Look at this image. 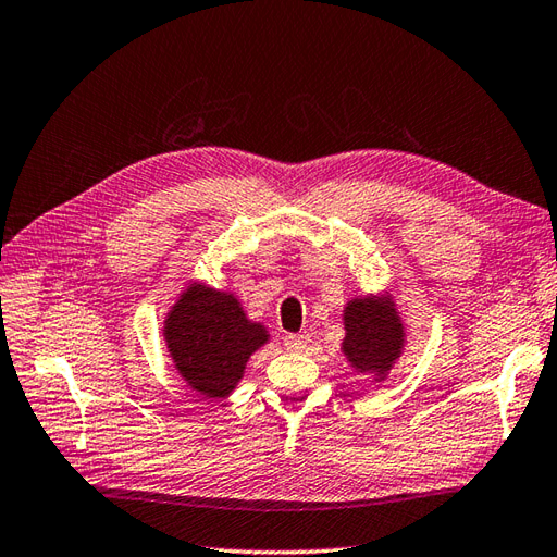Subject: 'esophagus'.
<instances>
[{
  "label": "esophagus",
  "mask_w": 557,
  "mask_h": 557,
  "mask_svg": "<svg viewBox=\"0 0 557 557\" xmlns=\"http://www.w3.org/2000/svg\"><path fill=\"white\" fill-rule=\"evenodd\" d=\"M310 343L308 333H289V336H284V347L292 349V352H300V349H306Z\"/></svg>",
  "instance_id": "1"
}]
</instances>
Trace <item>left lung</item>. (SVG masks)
Listing matches in <instances>:
<instances>
[{"label":"left lung","mask_w":557,"mask_h":557,"mask_svg":"<svg viewBox=\"0 0 557 557\" xmlns=\"http://www.w3.org/2000/svg\"><path fill=\"white\" fill-rule=\"evenodd\" d=\"M343 329L341 352L352 371L369 375L373 383L387 380L408 343V329L394 296L383 289L349 298L343 308Z\"/></svg>","instance_id":"left-lung-1"}]
</instances>
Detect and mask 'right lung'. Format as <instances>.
<instances>
[{
  "instance_id": "1",
  "label": "right lung",
  "mask_w": 557,
  "mask_h": 557,
  "mask_svg": "<svg viewBox=\"0 0 557 557\" xmlns=\"http://www.w3.org/2000/svg\"><path fill=\"white\" fill-rule=\"evenodd\" d=\"M163 341L186 387L208 399H226L270 333L263 322L249 320L233 292L188 282L165 312Z\"/></svg>"
}]
</instances>
